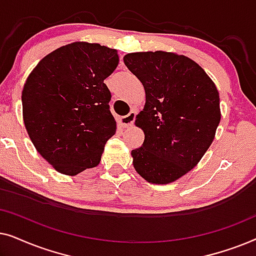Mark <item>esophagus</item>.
I'll use <instances>...</instances> for the list:
<instances>
[{"label":"esophagus","instance_id":"esophagus-1","mask_svg":"<svg viewBox=\"0 0 256 256\" xmlns=\"http://www.w3.org/2000/svg\"><path fill=\"white\" fill-rule=\"evenodd\" d=\"M135 115H136V112L132 110L128 115H126V116H121L120 118H118V124H120L121 127H124V128L132 127V124H134Z\"/></svg>","mask_w":256,"mask_h":256}]
</instances>
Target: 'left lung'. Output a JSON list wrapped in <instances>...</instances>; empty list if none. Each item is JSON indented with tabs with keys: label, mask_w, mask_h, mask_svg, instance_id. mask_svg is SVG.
Returning <instances> with one entry per match:
<instances>
[{
	"label": "left lung",
	"mask_w": 256,
	"mask_h": 256,
	"mask_svg": "<svg viewBox=\"0 0 256 256\" xmlns=\"http://www.w3.org/2000/svg\"><path fill=\"white\" fill-rule=\"evenodd\" d=\"M124 62L146 92L135 120L144 141L132 150V164L149 183H172L197 166L214 140L222 118L218 90L186 56L135 52Z\"/></svg>",
	"instance_id": "obj_1"
}]
</instances>
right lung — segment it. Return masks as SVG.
Masks as SVG:
<instances>
[{"instance_id": "right-lung-1", "label": "right lung", "mask_w": 256, "mask_h": 256, "mask_svg": "<svg viewBox=\"0 0 256 256\" xmlns=\"http://www.w3.org/2000/svg\"><path fill=\"white\" fill-rule=\"evenodd\" d=\"M118 65V50L74 42L38 62L23 86V121L34 148L58 172L96 166L116 132L104 82Z\"/></svg>"}]
</instances>
